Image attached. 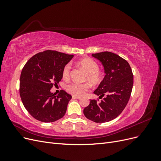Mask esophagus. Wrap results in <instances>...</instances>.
<instances>
[{"instance_id": "34e87169", "label": "esophagus", "mask_w": 161, "mask_h": 161, "mask_svg": "<svg viewBox=\"0 0 161 161\" xmlns=\"http://www.w3.org/2000/svg\"><path fill=\"white\" fill-rule=\"evenodd\" d=\"M73 99H80V97H76V96H72Z\"/></svg>"}]
</instances>
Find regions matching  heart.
<instances>
[{"label":"heart","instance_id":"1","mask_svg":"<svg viewBox=\"0 0 161 161\" xmlns=\"http://www.w3.org/2000/svg\"><path fill=\"white\" fill-rule=\"evenodd\" d=\"M79 64L86 73V80H89L92 84L97 85L102 80V74L99 70V66L98 63L90 58H85L78 62ZM70 64L65 65L62 70V78L64 80H69L70 76ZM66 91L73 96L82 97L85 95L91 89V85L89 83H77L72 82L66 87Z\"/></svg>","mask_w":161,"mask_h":161}]
</instances>
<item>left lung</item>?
Listing matches in <instances>:
<instances>
[{"instance_id": "left-lung-1", "label": "left lung", "mask_w": 161, "mask_h": 161, "mask_svg": "<svg viewBox=\"0 0 161 161\" xmlns=\"http://www.w3.org/2000/svg\"><path fill=\"white\" fill-rule=\"evenodd\" d=\"M104 66L105 76L94 93L103 98L101 102L91 99L83 110L85 116L96 123L108 122L123 111L130 99L134 76L129 63L114 53L103 52L92 53Z\"/></svg>"}]
</instances>
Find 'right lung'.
Returning a JSON list of instances; mask_svg holds the SVG:
<instances>
[{
    "label": "right lung",
    "mask_w": 161,
    "mask_h": 161,
    "mask_svg": "<svg viewBox=\"0 0 161 161\" xmlns=\"http://www.w3.org/2000/svg\"><path fill=\"white\" fill-rule=\"evenodd\" d=\"M73 55L46 50L32 56L23 68L19 93L25 108L42 122H53L63 118L72 96L64 90L58 95L50 89L62 79V70Z\"/></svg>",
    "instance_id": "right-lung-1"
}]
</instances>
